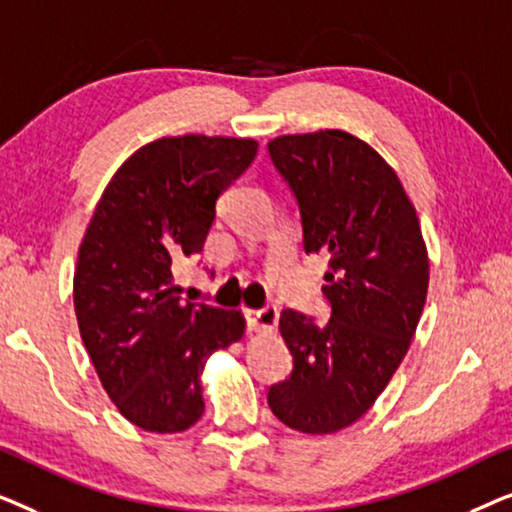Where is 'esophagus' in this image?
<instances>
[{"label":"esophagus","mask_w":512,"mask_h":512,"mask_svg":"<svg viewBox=\"0 0 512 512\" xmlns=\"http://www.w3.org/2000/svg\"><path fill=\"white\" fill-rule=\"evenodd\" d=\"M244 317H247L249 331H270L277 326L279 310L275 305H265L261 310H244Z\"/></svg>","instance_id":"obj_1"}]
</instances>
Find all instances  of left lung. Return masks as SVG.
I'll return each instance as SVG.
<instances>
[{
  "label": "left lung",
  "instance_id": "8db88e82",
  "mask_svg": "<svg viewBox=\"0 0 512 512\" xmlns=\"http://www.w3.org/2000/svg\"><path fill=\"white\" fill-rule=\"evenodd\" d=\"M268 153L296 195L305 254H328L331 319L279 314L293 356L268 405L289 429L335 433L366 415L415 338L429 256L415 207L373 146L345 130L272 139Z\"/></svg>",
  "mask_w": 512,
  "mask_h": 512
}]
</instances>
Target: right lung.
<instances>
[{
	"instance_id": "1",
	"label": "right lung",
	"mask_w": 512,
	"mask_h": 512,
	"mask_svg": "<svg viewBox=\"0 0 512 512\" xmlns=\"http://www.w3.org/2000/svg\"><path fill=\"white\" fill-rule=\"evenodd\" d=\"M256 151V139H156L118 167L88 223L76 321L104 391L139 429L177 433L198 422L209 354L244 335L240 312L184 303L174 268L202 254L216 202Z\"/></svg>"
}]
</instances>
